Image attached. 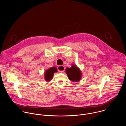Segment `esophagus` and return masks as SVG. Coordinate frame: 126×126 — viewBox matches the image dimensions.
I'll use <instances>...</instances> for the list:
<instances>
[{
  "label": "esophagus",
  "instance_id": "obj_1",
  "mask_svg": "<svg viewBox=\"0 0 126 126\" xmlns=\"http://www.w3.org/2000/svg\"><path fill=\"white\" fill-rule=\"evenodd\" d=\"M57 69H58V71L59 72H60V73L63 72H64V70H65V67H64L63 66H61V65L58 66V68H57Z\"/></svg>",
  "mask_w": 126,
  "mask_h": 126
}]
</instances>
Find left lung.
<instances>
[{"label": "left lung", "instance_id": "8db88e82", "mask_svg": "<svg viewBox=\"0 0 126 126\" xmlns=\"http://www.w3.org/2000/svg\"><path fill=\"white\" fill-rule=\"evenodd\" d=\"M66 73L69 80L73 82L79 81L82 76L80 69L75 65H72L71 68H67Z\"/></svg>", "mask_w": 126, "mask_h": 126}]
</instances>
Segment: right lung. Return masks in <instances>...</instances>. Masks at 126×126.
Returning <instances> with one entry per match:
<instances>
[{
	"label": "right lung",
	"mask_w": 126,
	"mask_h": 126,
	"mask_svg": "<svg viewBox=\"0 0 126 126\" xmlns=\"http://www.w3.org/2000/svg\"><path fill=\"white\" fill-rule=\"evenodd\" d=\"M57 72V69L56 67H52L47 69L44 73V79L47 82L50 81L53 78V76L55 72Z\"/></svg>",
	"instance_id": "1"
}]
</instances>
